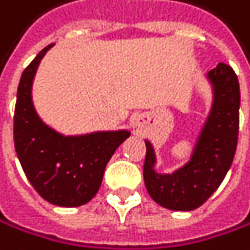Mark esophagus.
Instances as JSON below:
<instances>
[{"instance_id":"34e87169","label":"esophagus","mask_w":250,"mask_h":250,"mask_svg":"<svg viewBox=\"0 0 250 250\" xmlns=\"http://www.w3.org/2000/svg\"><path fill=\"white\" fill-rule=\"evenodd\" d=\"M135 127H139V123H135Z\"/></svg>"}]
</instances>
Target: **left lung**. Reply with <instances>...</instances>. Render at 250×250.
Instances as JSON below:
<instances>
[{
	"label": "left lung",
	"instance_id": "8db88e82",
	"mask_svg": "<svg viewBox=\"0 0 250 250\" xmlns=\"http://www.w3.org/2000/svg\"><path fill=\"white\" fill-rule=\"evenodd\" d=\"M207 79L213 88V104L186 165L172 174H157L154 148L146 141V188L159 206L169 210L190 211L203 206L224 181L234 160L238 139V79L225 62L210 70Z\"/></svg>",
	"mask_w": 250,
	"mask_h": 250
}]
</instances>
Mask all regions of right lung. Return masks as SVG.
I'll use <instances>...</instances> for the list:
<instances>
[{
	"instance_id": "add662e5",
	"label": "right lung",
	"mask_w": 250,
	"mask_h": 250,
	"mask_svg": "<svg viewBox=\"0 0 250 250\" xmlns=\"http://www.w3.org/2000/svg\"><path fill=\"white\" fill-rule=\"evenodd\" d=\"M46 46L23 70L15 108L13 138L22 169L37 193L60 207H79L97 193L104 168L129 130L64 136L42 121L33 104V81Z\"/></svg>"
}]
</instances>
